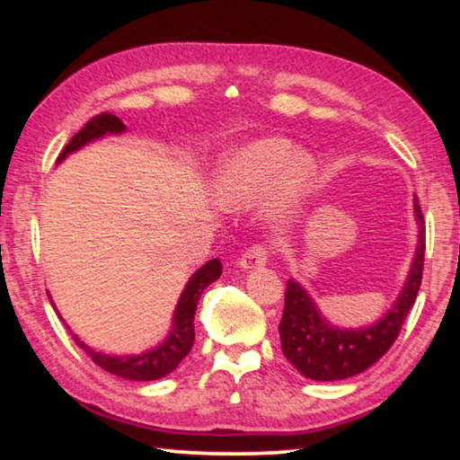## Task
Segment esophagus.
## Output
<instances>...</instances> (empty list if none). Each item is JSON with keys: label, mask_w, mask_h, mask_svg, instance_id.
<instances>
[{"label": "esophagus", "mask_w": 460, "mask_h": 460, "mask_svg": "<svg viewBox=\"0 0 460 460\" xmlns=\"http://www.w3.org/2000/svg\"><path fill=\"white\" fill-rule=\"evenodd\" d=\"M268 258H270L268 247H266V245H261V243H255V245L249 247L243 255H241L239 266L243 268V270L261 268V266H266Z\"/></svg>", "instance_id": "1"}]
</instances>
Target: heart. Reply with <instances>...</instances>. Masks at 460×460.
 <instances>
[{
    "label": "heart",
    "instance_id": "b5f03b06",
    "mask_svg": "<svg viewBox=\"0 0 460 460\" xmlns=\"http://www.w3.org/2000/svg\"><path fill=\"white\" fill-rule=\"evenodd\" d=\"M314 160L286 137H260L225 155L213 192L225 207H245L274 190L276 205L290 208L314 176Z\"/></svg>",
    "mask_w": 460,
    "mask_h": 460
}]
</instances>
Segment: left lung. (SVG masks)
<instances>
[{
  "instance_id": "1",
  "label": "left lung",
  "mask_w": 460,
  "mask_h": 460,
  "mask_svg": "<svg viewBox=\"0 0 460 460\" xmlns=\"http://www.w3.org/2000/svg\"><path fill=\"white\" fill-rule=\"evenodd\" d=\"M414 213L420 227L414 261L395 305L376 324L355 331L332 326L318 313L305 288L288 279L284 314L278 331L284 357L302 376L316 381L353 377L381 359L398 339L422 284L426 231L418 199H414Z\"/></svg>"
}]
</instances>
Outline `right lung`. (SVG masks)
Segmentation results:
<instances>
[{"mask_svg": "<svg viewBox=\"0 0 460 460\" xmlns=\"http://www.w3.org/2000/svg\"><path fill=\"white\" fill-rule=\"evenodd\" d=\"M126 131L119 118H115L111 113H101L97 118L84 123V128L71 137V142L65 146V150L60 152L58 162L66 158L68 154L79 150L84 144L93 142V139H99L107 134H121ZM223 274V266L219 260L207 261L200 270L194 271L190 276L189 284L181 294V300H178L174 318H172V331H170L164 342H160L158 347L152 349V351H146L142 355H105L99 351H93L89 345L73 334L76 345H79L84 353H87L93 363L99 365L101 369H105L113 376L131 379V381H154L172 373L186 355L190 353L192 342H194V313H197V305L202 290L208 284H213L217 278ZM54 306V305H52Z\"/></svg>", "mask_w": 460, "mask_h": 460, "instance_id": "add662e5", "label": "right lung"}]
</instances>
